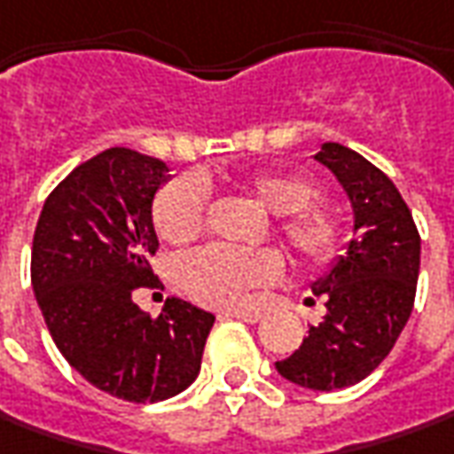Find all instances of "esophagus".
I'll return each mask as SVG.
<instances>
[{"label":"esophagus","instance_id":"1","mask_svg":"<svg viewBox=\"0 0 454 454\" xmlns=\"http://www.w3.org/2000/svg\"><path fill=\"white\" fill-rule=\"evenodd\" d=\"M218 319H241L246 324H256L261 319V311L256 309H228V311H221Z\"/></svg>","mask_w":454,"mask_h":454}]
</instances>
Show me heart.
<instances>
[{
  "mask_svg": "<svg viewBox=\"0 0 454 454\" xmlns=\"http://www.w3.org/2000/svg\"><path fill=\"white\" fill-rule=\"evenodd\" d=\"M241 193L271 215V231L304 266H321L341 246V221L332 206L317 200V185L304 173L258 170L233 183ZM208 211L206 183L173 180L155 198L153 223L170 246H188L203 233ZM274 248H223L208 246L185 256L178 281L188 296L208 306H241L248 291L274 284L281 274Z\"/></svg>",
  "mask_w": 454,
  "mask_h": 454,
  "instance_id": "b5f03b06",
  "label": "heart"
}]
</instances>
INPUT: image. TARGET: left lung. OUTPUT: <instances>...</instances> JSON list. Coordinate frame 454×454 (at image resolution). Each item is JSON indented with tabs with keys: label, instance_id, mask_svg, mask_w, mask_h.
<instances>
[{
	"label": "left lung",
	"instance_id": "8db88e82",
	"mask_svg": "<svg viewBox=\"0 0 454 454\" xmlns=\"http://www.w3.org/2000/svg\"><path fill=\"white\" fill-rule=\"evenodd\" d=\"M314 158L349 196L354 239L311 284L326 317L276 369L299 387L334 392L369 377L402 334L419 276V233L395 183L367 158L339 143H324Z\"/></svg>",
	"mask_w": 454,
	"mask_h": 454
}]
</instances>
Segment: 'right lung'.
<instances>
[{
  "mask_svg": "<svg viewBox=\"0 0 454 454\" xmlns=\"http://www.w3.org/2000/svg\"><path fill=\"white\" fill-rule=\"evenodd\" d=\"M168 165L130 148L77 165L44 200L32 241V289L59 354L87 382L128 402L191 387L215 317L168 299L160 317L133 301L153 286V198Z\"/></svg>",
  "mask_w": 454,
  "mask_h": 454,
  "instance_id": "add662e5",
  "label": "right lung"
}]
</instances>
